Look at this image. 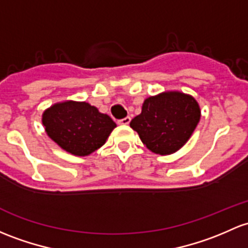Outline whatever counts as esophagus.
Here are the masks:
<instances>
[{
  "instance_id": "34e87169",
  "label": "esophagus",
  "mask_w": 248,
  "mask_h": 248,
  "mask_svg": "<svg viewBox=\"0 0 248 248\" xmlns=\"http://www.w3.org/2000/svg\"><path fill=\"white\" fill-rule=\"evenodd\" d=\"M129 122H131V117L129 116L124 117V119H121V120H117V124H128Z\"/></svg>"
}]
</instances>
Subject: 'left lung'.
I'll use <instances>...</instances> for the list:
<instances>
[{
  "instance_id": "1",
  "label": "left lung",
  "mask_w": 248,
  "mask_h": 248,
  "mask_svg": "<svg viewBox=\"0 0 248 248\" xmlns=\"http://www.w3.org/2000/svg\"><path fill=\"white\" fill-rule=\"evenodd\" d=\"M201 117L199 103L192 96L179 91H166L146 98L141 114L131 127L155 155H171L190 139Z\"/></svg>"
}]
</instances>
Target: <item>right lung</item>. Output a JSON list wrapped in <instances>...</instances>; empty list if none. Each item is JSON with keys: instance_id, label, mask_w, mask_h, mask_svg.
Returning <instances> with one entry per match:
<instances>
[{"instance_id": "right-lung-1", "label": "right lung", "mask_w": 248, "mask_h": 248, "mask_svg": "<svg viewBox=\"0 0 248 248\" xmlns=\"http://www.w3.org/2000/svg\"><path fill=\"white\" fill-rule=\"evenodd\" d=\"M47 135L71 155H84L104 145L116 127L110 116L87 102L65 101L56 103L43 114Z\"/></svg>"}]
</instances>
